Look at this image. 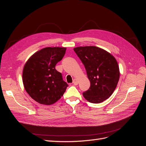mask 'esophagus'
I'll list each match as a JSON object with an SVG mask.
<instances>
[{"label": "esophagus", "mask_w": 146, "mask_h": 146, "mask_svg": "<svg viewBox=\"0 0 146 146\" xmlns=\"http://www.w3.org/2000/svg\"><path fill=\"white\" fill-rule=\"evenodd\" d=\"M73 83H74V85H78V80H77V79H74V80H73Z\"/></svg>", "instance_id": "34e87169"}]
</instances>
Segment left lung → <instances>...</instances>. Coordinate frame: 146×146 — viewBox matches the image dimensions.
Returning <instances> with one entry per match:
<instances>
[{
	"mask_svg": "<svg viewBox=\"0 0 146 146\" xmlns=\"http://www.w3.org/2000/svg\"><path fill=\"white\" fill-rule=\"evenodd\" d=\"M74 50L85 66L90 81L89 90L83 92L84 98L93 104L108 99L115 90L120 76L115 58L96 46L77 47Z\"/></svg>",
	"mask_w": 146,
	"mask_h": 146,
	"instance_id": "obj_1",
	"label": "left lung"
}]
</instances>
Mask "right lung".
<instances>
[{"label": "right lung", "mask_w": 146, "mask_h": 146, "mask_svg": "<svg viewBox=\"0 0 146 146\" xmlns=\"http://www.w3.org/2000/svg\"><path fill=\"white\" fill-rule=\"evenodd\" d=\"M66 47H46L30 57L25 64L23 82L25 91L33 100L52 105L63 96L68 86L55 66L63 58Z\"/></svg>", "instance_id": "right-lung-1"}]
</instances>
